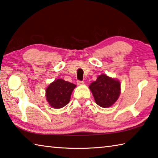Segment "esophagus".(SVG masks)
<instances>
[{"instance_id":"1","label":"esophagus","mask_w":158,"mask_h":158,"mask_svg":"<svg viewBox=\"0 0 158 158\" xmlns=\"http://www.w3.org/2000/svg\"><path fill=\"white\" fill-rule=\"evenodd\" d=\"M77 84H78L79 85H84V81H79V80L77 81Z\"/></svg>"}]
</instances>
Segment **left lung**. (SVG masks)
I'll return each instance as SVG.
<instances>
[{
  "instance_id": "8db88e82",
  "label": "left lung",
  "mask_w": 158,
  "mask_h": 158,
  "mask_svg": "<svg viewBox=\"0 0 158 158\" xmlns=\"http://www.w3.org/2000/svg\"><path fill=\"white\" fill-rule=\"evenodd\" d=\"M89 89L96 104L103 108L110 107L113 105L121 94L120 81L106 74L98 76L96 81L90 84Z\"/></svg>"
}]
</instances>
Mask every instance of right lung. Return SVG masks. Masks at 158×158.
<instances>
[{
  "mask_svg": "<svg viewBox=\"0 0 158 158\" xmlns=\"http://www.w3.org/2000/svg\"><path fill=\"white\" fill-rule=\"evenodd\" d=\"M76 85L62 79H56L46 89V98L49 105L60 109L68 105Z\"/></svg>",
  "mask_w": 158,
  "mask_h": 158,
  "instance_id": "add662e5",
  "label": "right lung"
}]
</instances>
